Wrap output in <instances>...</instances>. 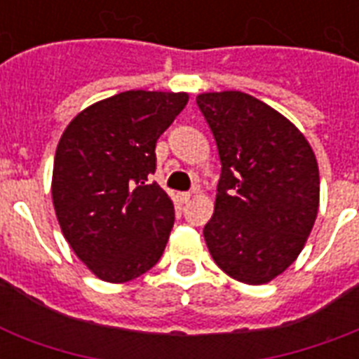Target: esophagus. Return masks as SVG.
<instances>
[{"mask_svg": "<svg viewBox=\"0 0 359 359\" xmlns=\"http://www.w3.org/2000/svg\"><path fill=\"white\" fill-rule=\"evenodd\" d=\"M179 199L182 203H188L191 199V194L190 191H182V194H179Z\"/></svg>", "mask_w": 359, "mask_h": 359, "instance_id": "1", "label": "esophagus"}]
</instances>
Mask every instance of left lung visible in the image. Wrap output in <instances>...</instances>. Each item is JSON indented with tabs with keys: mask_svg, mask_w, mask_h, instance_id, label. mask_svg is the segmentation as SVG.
Returning <instances> with one entry per match:
<instances>
[{
	"mask_svg": "<svg viewBox=\"0 0 359 359\" xmlns=\"http://www.w3.org/2000/svg\"><path fill=\"white\" fill-rule=\"evenodd\" d=\"M197 106L222 160L214 214L203 235L236 281L262 285L298 259L320 201L317 156L285 115L240 91L201 93Z\"/></svg>",
	"mask_w": 359,
	"mask_h": 359,
	"instance_id": "left-lung-1",
	"label": "left lung"
}]
</instances>
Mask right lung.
<instances>
[{"instance_id":"add662e5","label":"right lung","mask_w":359,"mask_h":359,"mask_svg":"<svg viewBox=\"0 0 359 359\" xmlns=\"http://www.w3.org/2000/svg\"><path fill=\"white\" fill-rule=\"evenodd\" d=\"M188 98V93H119L81 109L59 140L55 216L76 257L102 281L140 278L165 250L173 201L147 180L156 169L158 137Z\"/></svg>"}]
</instances>
